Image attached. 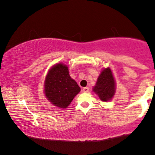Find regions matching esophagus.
I'll return each mask as SVG.
<instances>
[{
  "instance_id": "1",
  "label": "esophagus",
  "mask_w": 155,
  "mask_h": 155,
  "mask_svg": "<svg viewBox=\"0 0 155 155\" xmlns=\"http://www.w3.org/2000/svg\"><path fill=\"white\" fill-rule=\"evenodd\" d=\"M84 92H89V88L88 87H84L82 89Z\"/></svg>"
}]
</instances>
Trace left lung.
<instances>
[{"instance_id":"8db88e82","label":"left lung","mask_w":155,"mask_h":155,"mask_svg":"<svg viewBox=\"0 0 155 155\" xmlns=\"http://www.w3.org/2000/svg\"><path fill=\"white\" fill-rule=\"evenodd\" d=\"M93 91L99 96L103 101H108L114 95L115 82L109 68L101 72L94 87Z\"/></svg>"}]
</instances>
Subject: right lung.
Returning a JSON list of instances; mask_svg holds the SVG:
<instances>
[{"label": "right lung", "instance_id": "add662e5", "mask_svg": "<svg viewBox=\"0 0 155 155\" xmlns=\"http://www.w3.org/2000/svg\"><path fill=\"white\" fill-rule=\"evenodd\" d=\"M44 87L48 100L60 108L68 107L81 90L71 78L68 67L62 63L51 68L46 78Z\"/></svg>", "mask_w": 155, "mask_h": 155}]
</instances>
